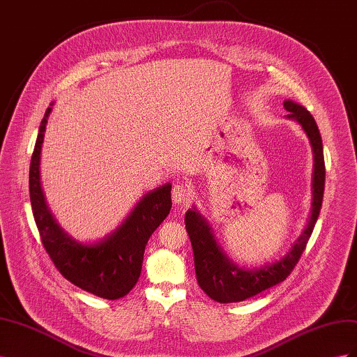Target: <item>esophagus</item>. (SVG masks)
I'll list each match as a JSON object with an SVG mask.
<instances>
[{
  "label": "esophagus",
  "instance_id": "esophagus-1",
  "mask_svg": "<svg viewBox=\"0 0 357 357\" xmlns=\"http://www.w3.org/2000/svg\"><path fill=\"white\" fill-rule=\"evenodd\" d=\"M192 199V189L189 185L185 183H177V185L172 188V201L177 205H186Z\"/></svg>",
  "mask_w": 357,
  "mask_h": 357
}]
</instances>
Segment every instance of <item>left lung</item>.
Here are the masks:
<instances>
[{
	"mask_svg": "<svg viewBox=\"0 0 357 357\" xmlns=\"http://www.w3.org/2000/svg\"><path fill=\"white\" fill-rule=\"evenodd\" d=\"M283 104L289 112L286 117L298 122L307 134L312 149V159H314L311 211L304 231L291 244L290 250L278 261L259 268L240 266L223 252L222 245L215 240L208 220L195 207L186 213L185 223L192 243L193 256H195L198 284L211 299L220 304L244 301L284 282L298 264L302 252L305 250L320 214L323 192H325V159H323V144L317 123L305 107L291 100H286Z\"/></svg>",
	"mask_w": 357,
	"mask_h": 357,
	"instance_id": "1",
	"label": "left lung"
}]
</instances>
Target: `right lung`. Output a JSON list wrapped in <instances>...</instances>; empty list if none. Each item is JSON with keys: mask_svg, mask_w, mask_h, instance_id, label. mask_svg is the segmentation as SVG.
<instances>
[{"mask_svg": "<svg viewBox=\"0 0 357 357\" xmlns=\"http://www.w3.org/2000/svg\"><path fill=\"white\" fill-rule=\"evenodd\" d=\"M53 102L43 117L29 167L32 214L50 259L68 282L104 299L128 295L142 274L147 241L171 210V183L149 190L114 231L98 241L75 240L53 218L40 178L41 147Z\"/></svg>", "mask_w": 357, "mask_h": 357, "instance_id": "add662e5", "label": "right lung"}]
</instances>
